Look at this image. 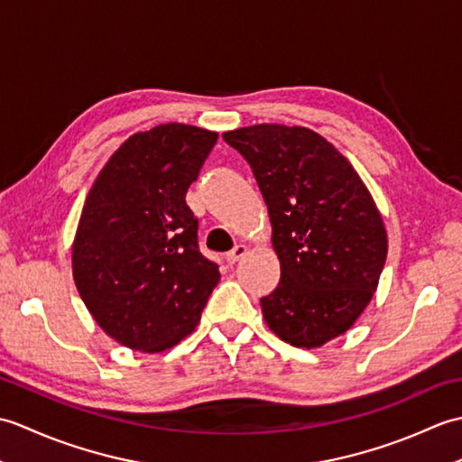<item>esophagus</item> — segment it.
I'll return each instance as SVG.
<instances>
[{"instance_id":"34e87169","label":"esophagus","mask_w":462,"mask_h":462,"mask_svg":"<svg viewBox=\"0 0 462 462\" xmlns=\"http://www.w3.org/2000/svg\"><path fill=\"white\" fill-rule=\"evenodd\" d=\"M248 252V246H244V244H238V246H234V250H230L228 254H226V260H228L230 263H236L242 256H246Z\"/></svg>"}]
</instances>
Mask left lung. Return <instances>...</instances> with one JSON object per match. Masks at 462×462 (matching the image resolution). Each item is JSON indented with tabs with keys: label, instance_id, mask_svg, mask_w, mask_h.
<instances>
[{
	"label": "left lung",
	"instance_id": "left-lung-1",
	"mask_svg": "<svg viewBox=\"0 0 462 462\" xmlns=\"http://www.w3.org/2000/svg\"><path fill=\"white\" fill-rule=\"evenodd\" d=\"M252 166L268 204L280 283L262 298L268 328L293 347H321L369 306L387 232L367 186L328 139L263 123L224 133Z\"/></svg>",
	"mask_w": 462,
	"mask_h": 462
}]
</instances>
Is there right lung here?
<instances>
[{
	"instance_id": "add662e5",
	"label": "right lung",
	"mask_w": 462,
	"mask_h": 462,
	"mask_svg": "<svg viewBox=\"0 0 462 462\" xmlns=\"http://www.w3.org/2000/svg\"><path fill=\"white\" fill-rule=\"evenodd\" d=\"M218 133L166 123L129 136L97 176L77 226L71 262L93 319L121 346L161 353L199 326L220 282L199 250L186 190Z\"/></svg>"
}]
</instances>
